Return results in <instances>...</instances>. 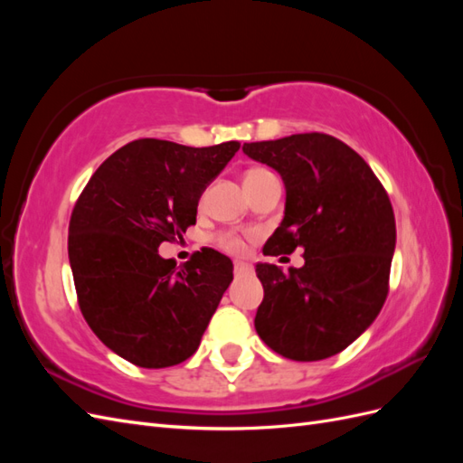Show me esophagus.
<instances>
[{
  "label": "esophagus",
  "mask_w": 463,
  "mask_h": 463,
  "mask_svg": "<svg viewBox=\"0 0 463 463\" xmlns=\"http://www.w3.org/2000/svg\"><path fill=\"white\" fill-rule=\"evenodd\" d=\"M233 270H235V274H249L250 270H253V266H250L249 262H243V260H235Z\"/></svg>",
  "instance_id": "obj_1"
}]
</instances>
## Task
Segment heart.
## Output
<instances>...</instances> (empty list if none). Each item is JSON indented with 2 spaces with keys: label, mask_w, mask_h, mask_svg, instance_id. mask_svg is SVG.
Here are the masks:
<instances>
[{
  "label": "heart",
  "mask_w": 463,
  "mask_h": 463,
  "mask_svg": "<svg viewBox=\"0 0 463 463\" xmlns=\"http://www.w3.org/2000/svg\"><path fill=\"white\" fill-rule=\"evenodd\" d=\"M266 174H270V172H269V170H262V167H253V170H249V172L245 174V179H243V181L259 179V177H262V175H266ZM218 241H220V245H222L223 249L232 250V253H240V250H243V240H241L240 235H235V233H222V235L218 237Z\"/></svg>",
  "instance_id": "b5f03b06"
}]
</instances>
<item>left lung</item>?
<instances>
[{
	"mask_svg": "<svg viewBox=\"0 0 463 463\" xmlns=\"http://www.w3.org/2000/svg\"><path fill=\"white\" fill-rule=\"evenodd\" d=\"M243 152L274 167L286 185L284 220L264 255L299 247L305 259L288 274L257 264L260 340L293 361L340 354L373 325L388 296L396 249L388 193L354 148L325 133L245 143Z\"/></svg>",
	"mask_w": 463,
	"mask_h": 463,
	"instance_id": "left-lung-1",
	"label": "left lung"
}]
</instances>
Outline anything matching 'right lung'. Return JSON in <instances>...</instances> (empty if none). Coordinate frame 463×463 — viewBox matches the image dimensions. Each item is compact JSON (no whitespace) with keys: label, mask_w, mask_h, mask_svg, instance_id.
I'll use <instances>...</instances> for the list:
<instances>
[{"label":"right lung","mask_w":463,"mask_h":463,"mask_svg":"<svg viewBox=\"0 0 463 463\" xmlns=\"http://www.w3.org/2000/svg\"><path fill=\"white\" fill-rule=\"evenodd\" d=\"M240 150L158 138L121 146L98 167L69 222L80 313L100 342L137 367L189 359L233 279L232 260L203 249L177 270L158 247L197 222L201 194Z\"/></svg>","instance_id":"obj_1"}]
</instances>
